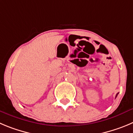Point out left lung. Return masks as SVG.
<instances>
[{"mask_svg":"<svg viewBox=\"0 0 133 133\" xmlns=\"http://www.w3.org/2000/svg\"><path fill=\"white\" fill-rule=\"evenodd\" d=\"M118 94H119V93H117V95H116V96H115V98H116V97H117V95H118Z\"/></svg>","mask_w":133,"mask_h":133,"instance_id":"left-lung-1","label":"left lung"}]
</instances>
